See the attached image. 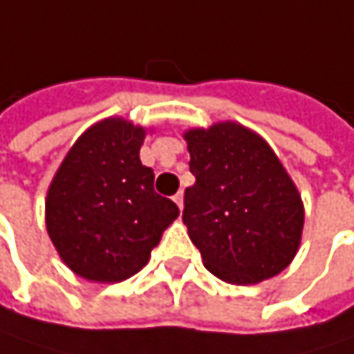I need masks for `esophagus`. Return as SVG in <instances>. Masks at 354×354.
I'll return each mask as SVG.
<instances>
[{
	"instance_id": "34e87169",
	"label": "esophagus",
	"mask_w": 354,
	"mask_h": 354,
	"mask_svg": "<svg viewBox=\"0 0 354 354\" xmlns=\"http://www.w3.org/2000/svg\"><path fill=\"white\" fill-rule=\"evenodd\" d=\"M174 202L178 204V208L182 210V208H184V194H182V192H178L176 196H174Z\"/></svg>"
}]
</instances>
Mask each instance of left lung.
Here are the masks:
<instances>
[{
	"label": "left lung",
	"mask_w": 354,
	"mask_h": 354,
	"mask_svg": "<svg viewBox=\"0 0 354 354\" xmlns=\"http://www.w3.org/2000/svg\"><path fill=\"white\" fill-rule=\"evenodd\" d=\"M194 186L182 220L204 266L230 284H257L282 272L299 250L304 208L272 148L236 122L184 134Z\"/></svg>",
	"instance_id": "left-lung-1"
}]
</instances>
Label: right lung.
Wrapping results in <instances>:
<instances>
[{
	"mask_svg": "<svg viewBox=\"0 0 354 354\" xmlns=\"http://www.w3.org/2000/svg\"><path fill=\"white\" fill-rule=\"evenodd\" d=\"M146 130L108 118L75 140L46 198V226L62 260L86 281L120 282L150 260L180 210L156 194L140 162Z\"/></svg>",
	"mask_w": 354,
	"mask_h": 354,
	"instance_id": "add662e5",
	"label": "right lung"
}]
</instances>
